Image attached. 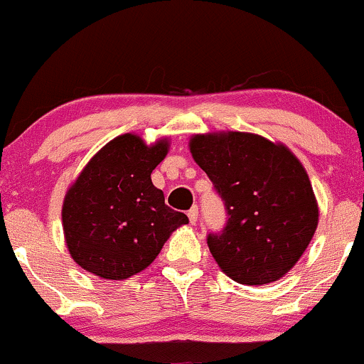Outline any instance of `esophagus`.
Listing matches in <instances>:
<instances>
[{
    "mask_svg": "<svg viewBox=\"0 0 364 364\" xmlns=\"http://www.w3.org/2000/svg\"><path fill=\"white\" fill-rule=\"evenodd\" d=\"M188 219H190L191 224H195L196 220H198V207H191L190 210H188Z\"/></svg>",
    "mask_w": 364,
    "mask_h": 364,
    "instance_id": "34e87169",
    "label": "esophagus"
}]
</instances>
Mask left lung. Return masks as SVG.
<instances>
[{"instance_id":"1","label":"left lung","mask_w":364,"mask_h":364,"mask_svg":"<svg viewBox=\"0 0 364 364\" xmlns=\"http://www.w3.org/2000/svg\"><path fill=\"white\" fill-rule=\"evenodd\" d=\"M190 150L224 203V228L207 235L220 269L248 286L289 272L318 224L301 162L284 145L241 132L196 135Z\"/></svg>"}]
</instances>
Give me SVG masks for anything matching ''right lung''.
<instances>
[{
	"instance_id": "1",
	"label": "right lung",
	"mask_w": 364,
	"mask_h": 364,
	"mask_svg": "<svg viewBox=\"0 0 364 364\" xmlns=\"http://www.w3.org/2000/svg\"><path fill=\"white\" fill-rule=\"evenodd\" d=\"M168 154L121 135L92 157L66 193L63 229L73 260L102 279H128L156 260L171 232L188 223L166 205L150 174Z\"/></svg>"
}]
</instances>
